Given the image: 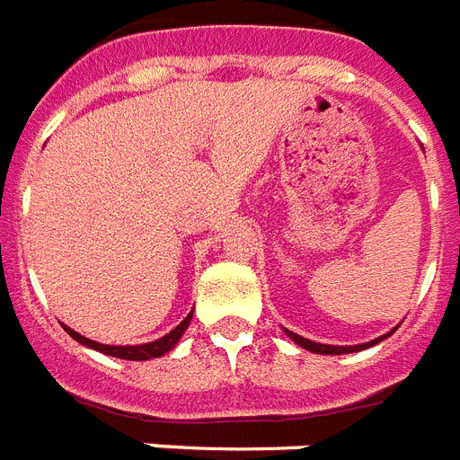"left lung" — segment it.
<instances>
[{
  "label": "left lung",
  "mask_w": 460,
  "mask_h": 460,
  "mask_svg": "<svg viewBox=\"0 0 460 460\" xmlns=\"http://www.w3.org/2000/svg\"><path fill=\"white\" fill-rule=\"evenodd\" d=\"M289 340H294L299 347L308 349V351H314V354H328V356H337V354H351V351H361V349H368L373 347V344H377V341H382L385 337H377V340L373 341H366V344H358V347H332V344H318V341H311L306 340V337H301V334H294L289 332ZM392 334V332H389Z\"/></svg>",
  "instance_id": "obj_1"
}]
</instances>
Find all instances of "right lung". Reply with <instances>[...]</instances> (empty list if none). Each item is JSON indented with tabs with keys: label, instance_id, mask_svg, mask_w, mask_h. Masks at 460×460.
Listing matches in <instances>:
<instances>
[{
	"label": "right lung",
	"instance_id": "obj_1",
	"mask_svg": "<svg viewBox=\"0 0 460 460\" xmlns=\"http://www.w3.org/2000/svg\"><path fill=\"white\" fill-rule=\"evenodd\" d=\"M190 321H192V314L187 315L185 321L180 323L178 328H172L171 332L164 334L161 340L146 341V344H137V347H109V344H99V341H94V340H87V337L78 334L75 330L68 328V325H64V330L71 334L73 340L80 341V344H84V347L94 349V351L116 356V358H126V361H146V358H159V356L168 354V351H171V349L180 341V337H182V332L187 330Z\"/></svg>",
	"mask_w": 460,
	"mask_h": 460
}]
</instances>
